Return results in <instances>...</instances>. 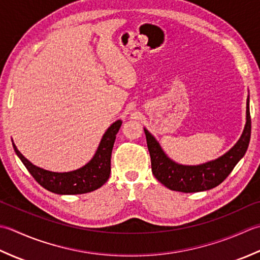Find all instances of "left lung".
Listing matches in <instances>:
<instances>
[{
	"label": "left lung",
	"mask_w": 260,
	"mask_h": 260,
	"mask_svg": "<svg viewBox=\"0 0 260 260\" xmlns=\"http://www.w3.org/2000/svg\"><path fill=\"white\" fill-rule=\"evenodd\" d=\"M146 139L148 150L150 153L151 171L155 177L164 186L172 190L183 193L203 192L218 186L228 177L232 169L245 156L250 141L251 120L249 111V95L247 98L246 124L242 135L237 144L214 160L200 164V165H182L175 162L162 150L159 142L156 140L146 128Z\"/></svg>",
	"instance_id": "8db88e82"
}]
</instances>
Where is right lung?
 <instances>
[{
    "label": "right lung",
    "mask_w": 260,
    "mask_h": 260,
    "mask_svg": "<svg viewBox=\"0 0 260 260\" xmlns=\"http://www.w3.org/2000/svg\"><path fill=\"white\" fill-rule=\"evenodd\" d=\"M121 124H122L121 120H116L114 123L111 124L104 132L92 159L83 167L72 172H51L36 166L18 150L14 142H12V145L15 153L23 162L25 168L42 187L59 195L84 194L100 188L109 179L111 173V153Z\"/></svg>",
    "instance_id": "right-lung-1"
}]
</instances>
